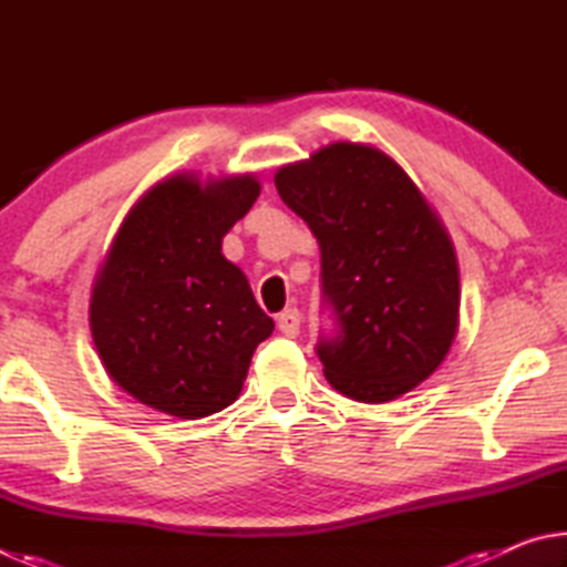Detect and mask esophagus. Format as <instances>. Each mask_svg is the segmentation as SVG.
<instances>
[{
    "label": "esophagus",
    "instance_id": "1",
    "mask_svg": "<svg viewBox=\"0 0 567 567\" xmlns=\"http://www.w3.org/2000/svg\"><path fill=\"white\" fill-rule=\"evenodd\" d=\"M300 312L297 310H285L277 315V328H280L282 334H287V338H297L300 334Z\"/></svg>",
    "mask_w": 567,
    "mask_h": 567
}]
</instances>
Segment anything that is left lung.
<instances>
[{"label": "left lung", "mask_w": 567, "mask_h": 567, "mask_svg": "<svg viewBox=\"0 0 567 567\" xmlns=\"http://www.w3.org/2000/svg\"><path fill=\"white\" fill-rule=\"evenodd\" d=\"M282 203L322 252V290L340 330L320 340L340 395L380 405L427 380L460 324V267L447 227L395 159L332 142L275 172Z\"/></svg>", "instance_id": "left-lung-1"}]
</instances>
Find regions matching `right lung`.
<instances>
[{"label": "right lung", "mask_w": 567, "mask_h": 567, "mask_svg": "<svg viewBox=\"0 0 567 567\" xmlns=\"http://www.w3.org/2000/svg\"><path fill=\"white\" fill-rule=\"evenodd\" d=\"M252 172H177L150 187L92 282L90 330L110 380L142 405L199 420L233 405L275 330L223 239L260 197Z\"/></svg>", "instance_id": "1"}]
</instances>
